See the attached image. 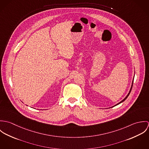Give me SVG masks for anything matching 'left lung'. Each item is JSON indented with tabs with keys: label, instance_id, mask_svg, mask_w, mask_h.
I'll list each match as a JSON object with an SVG mask.
<instances>
[{
	"label": "left lung",
	"instance_id": "8db88e82",
	"mask_svg": "<svg viewBox=\"0 0 149 149\" xmlns=\"http://www.w3.org/2000/svg\"><path fill=\"white\" fill-rule=\"evenodd\" d=\"M133 82H134V79H133V80H132V85H131V88H130V91H129V92H128V93L127 95L126 96V97L123 99V100H122L121 102H120L119 103H118V104H116L115 106H117V105H118V104H119L120 103H122V102H123L127 98L128 96V95H130V92H131V89H132V85H133ZM113 106V107H114Z\"/></svg>",
	"mask_w": 149,
	"mask_h": 149
}]
</instances>
